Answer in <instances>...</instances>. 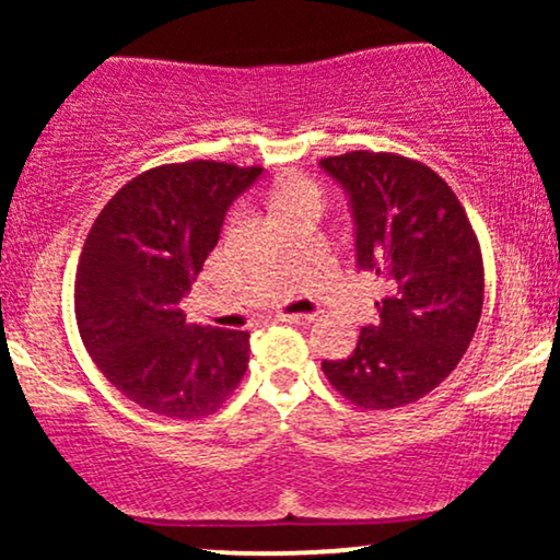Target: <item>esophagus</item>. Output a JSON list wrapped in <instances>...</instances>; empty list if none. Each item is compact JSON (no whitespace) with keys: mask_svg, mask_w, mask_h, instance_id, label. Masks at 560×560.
Instances as JSON below:
<instances>
[{"mask_svg":"<svg viewBox=\"0 0 560 560\" xmlns=\"http://www.w3.org/2000/svg\"><path fill=\"white\" fill-rule=\"evenodd\" d=\"M276 320H281V324H313L316 316H311V313H281V316H276Z\"/></svg>","mask_w":560,"mask_h":560,"instance_id":"34e87169","label":"esophagus"}]
</instances>
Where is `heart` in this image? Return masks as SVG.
I'll use <instances>...</instances> for the list:
<instances>
[{
	"mask_svg": "<svg viewBox=\"0 0 560 560\" xmlns=\"http://www.w3.org/2000/svg\"><path fill=\"white\" fill-rule=\"evenodd\" d=\"M273 205L276 210H279V215L284 218L287 213H292V210L302 208V205H318L320 208V205H324V191H320V186L316 182H311V178L294 176L276 186Z\"/></svg>",
	"mask_w": 560,
	"mask_h": 560,
	"instance_id": "b5f03b06",
	"label": "heart"
}]
</instances>
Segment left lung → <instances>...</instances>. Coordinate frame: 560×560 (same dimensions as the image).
<instances>
[{"instance_id":"1","label":"left lung","mask_w":560,"mask_h":560,"mask_svg":"<svg viewBox=\"0 0 560 560\" xmlns=\"http://www.w3.org/2000/svg\"><path fill=\"white\" fill-rule=\"evenodd\" d=\"M320 168L350 195L358 266L384 284L378 324L324 374L358 408H402L440 387L471 345L485 300L477 231L445 178L413 158L352 150Z\"/></svg>"}]
</instances>
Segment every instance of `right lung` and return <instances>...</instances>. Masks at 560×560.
Instances as JSON below:
<instances>
[{
	"label": "right lung",
	"mask_w": 560,
	"mask_h": 560,
	"mask_svg": "<svg viewBox=\"0 0 560 560\" xmlns=\"http://www.w3.org/2000/svg\"><path fill=\"white\" fill-rule=\"evenodd\" d=\"M260 165H158L96 215L75 268V320L96 369L120 395L168 419L213 416L240 387L249 334L186 320L182 298L221 236L229 205Z\"/></svg>",
	"instance_id": "1"
}]
</instances>
